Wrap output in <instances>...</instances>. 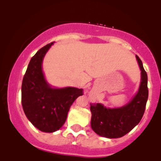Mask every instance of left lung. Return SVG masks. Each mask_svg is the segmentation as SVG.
<instances>
[{
  "instance_id": "left-lung-1",
  "label": "left lung",
  "mask_w": 161,
  "mask_h": 161,
  "mask_svg": "<svg viewBox=\"0 0 161 161\" xmlns=\"http://www.w3.org/2000/svg\"><path fill=\"white\" fill-rule=\"evenodd\" d=\"M141 70V82L139 90L131 101L120 108H106L102 104H90L92 113L91 127L98 136L109 139L123 137L140 122L146 108L148 89L147 75L143 63L136 55Z\"/></svg>"
}]
</instances>
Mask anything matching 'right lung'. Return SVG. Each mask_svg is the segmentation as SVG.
<instances>
[{
	"label": "right lung",
	"instance_id": "add662e5",
	"mask_svg": "<svg viewBox=\"0 0 161 161\" xmlns=\"http://www.w3.org/2000/svg\"><path fill=\"white\" fill-rule=\"evenodd\" d=\"M54 42L38 50L30 61L22 85V105L29 121L43 132L56 131L64 124L72 104L83 89H55L48 85L42 72L44 56Z\"/></svg>",
	"mask_w": 161,
	"mask_h": 161
}]
</instances>
